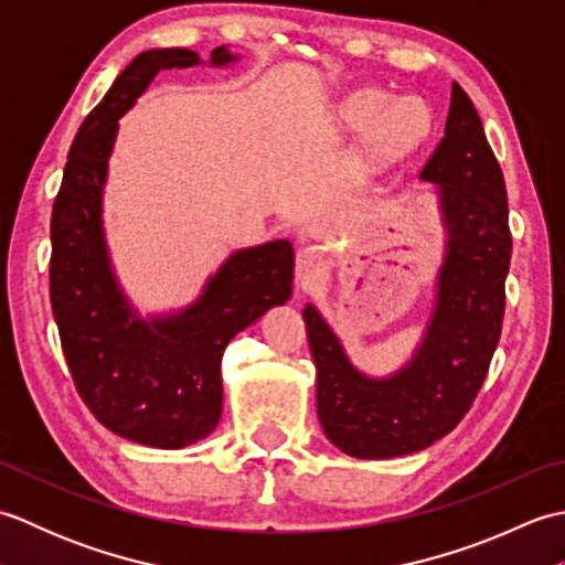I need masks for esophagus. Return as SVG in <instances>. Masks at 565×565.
<instances>
[{"instance_id":"34e87169","label":"esophagus","mask_w":565,"mask_h":565,"mask_svg":"<svg viewBox=\"0 0 565 565\" xmlns=\"http://www.w3.org/2000/svg\"><path fill=\"white\" fill-rule=\"evenodd\" d=\"M322 269H326V255H322L320 247L306 245L296 252V279L303 289L310 281H316V276Z\"/></svg>"}]
</instances>
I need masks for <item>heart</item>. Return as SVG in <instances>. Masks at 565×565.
Wrapping results in <instances>:
<instances>
[{
	"instance_id": "heart-1",
	"label": "heart",
	"mask_w": 565,
	"mask_h": 565,
	"mask_svg": "<svg viewBox=\"0 0 565 565\" xmlns=\"http://www.w3.org/2000/svg\"><path fill=\"white\" fill-rule=\"evenodd\" d=\"M388 100V94L366 89L352 94L340 109V124L347 130L371 128L369 150L376 158H398L415 150L423 146L431 128L429 109L419 99L405 97L391 105Z\"/></svg>"
}]
</instances>
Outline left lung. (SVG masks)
I'll return each instance as SVG.
<instances>
[{
  "label": "left lung",
  "mask_w": 565,
  "mask_h": 565,
  "mask_svg": "<svg viewBox=\"0 0 565 565\" xmlns=\"http://www.w3.org/2000/svg\"><path fill=\"white\" fill-rule=\"evenodd\" d=\"M419 179L437 184L447 255L411 362L388 379L362 374L318 308H303L318 419L334 447L356 459H393L449 435L483 386L505 316L512 255L505 179L481 116L456 82L444 138Z\"/></svg>",
  "instance_id": "8db88e82"
}]
</instances>
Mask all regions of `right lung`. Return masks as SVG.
<instances>
[{"instance_id":"add662e5","label":"right lung","mask_w":565,"mask_h":565,"mask_svg":"<svg viewBox=\"0 0 565 565\" xmlns=\"http://www.w3.org/2000/svg\"><path fill=\"white\" fill-rule=\"evenodd\" d=\"M233 60L225 45L211 53V65ZM199 63L186 47H158L116 77L72 140L51 218V306L79 398L114 435L154 449H182L211 435L223 411L227 342L289 301L294 281L289 239L233 252L196 301L172 316L138 318L116 281L102 196L118 118L160 70Z\"/></svg>"}]
</instances>
